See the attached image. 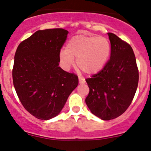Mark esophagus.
Listing matches in <instances>:
<instances>
[{
  "instance_id": "obj_1",
  "label": "esophagus",
  "mask_w": 151,
  "mask_h": 151,
  "mask_svg": "<svg viewBox=\"0 0 151 151\" xmlns=\"http://www.w3.org/2000/svg\"><path fill=\"white\" fill-rule=\"evenodd\" d=\"M79 84H84L85 83V79L83 77H79Z\"/></svg>"
}]
</instances>
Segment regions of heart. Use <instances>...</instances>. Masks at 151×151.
<instances>
[{
    "label": "heart",
    "mask_w": 151,
    "mask_h": 151,
    "mask_svg": "<svg viewBox=\"0 0 151 151\" xmlns=\"http://www.w3.org/2000/svg\"><path fill=\"white\" fill-rule=\"evenodd\" d=\"M111 54L109 40L102 36L77 35L69 40L67 49L60 52V63L65 70H70L77 58V67L89 74H96L104 67Z\"/></svg>",
    "instance_id": "obj_1"
}]
</instances>
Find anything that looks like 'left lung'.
I'll use <instances>...</instances> for the list:
<instances>
[{"instance_id":"left-lung-1","label":"left lung","mask_w":151,"mask_h":151,"mask_svg":"<svg viewBox=\"0 0 151 151\" xmlns=\"http://www.w3.org/2000/svg\"><path fill=\"white\" fill-rule=\"evenodd\" d=\"M111 56L97 74L86 79L89 92L85 101L102 120L116 119L126 111L138 87V69L133 50L115 34L108 32Z\"/></svg>"}]
</instances>
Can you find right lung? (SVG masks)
Returning a JSON list of instances; mask_svg holds the SVG:
<instances>
[{
    "instance_id": "add662e5",
    "label": "right lung",
    "mask_w": 151,
    "mask_h": 151,
    "mask_svg": "<svg viewBox=\"0 0 151 151\" xmlns=\"http://www.w3.org/2000/svg\"><path fill=\"white\" fill-rule=\"evenodd\" d=\"M67 34L62 28L37 30L15 52L13 85L24 108L38 119L58 115L79 83L76 74L59 67Z\"/></svg>"
}]
</instances>
